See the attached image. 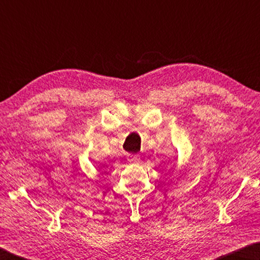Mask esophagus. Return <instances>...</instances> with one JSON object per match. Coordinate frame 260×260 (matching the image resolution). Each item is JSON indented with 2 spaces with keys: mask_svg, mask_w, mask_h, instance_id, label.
I'll use <instances>...</instances> for the list:
<instances>
[{
  "mask_svg": "<svg viewBox=\"0 0 260 260\" xmlns=\"http://www.w3.org/2000/svg\"><path fill=\"white\" fill-rule=\"evenodd\" d=\"M128 157H129V161L134 162V164H136V162L140 161V156L137 154H131Z\"/></svg>",
  "mask_w": 260,
  "mask_h": 260,
  "instance_id": "obj_1",
  "label": "esophagus"
}]
</instances>
